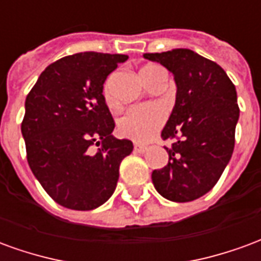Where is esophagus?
<instances>
[{
	"instance_id": "esophagus-1",
	"label": "esophagus",
	"mask_w": 261,
	"mask_h": 261,
	"mask_svg": "<svg viewBox=\"0 0 261 261\" xmlns=\"http://www.w3.org/2000/svg\"><path fill=\"white\" fill-rule=\"evenodd\" d=\"M134 151L138 153H144L145 151H147V147H145V145H142V144H136V145H134Z\"/></svg>"
}]
</instances>
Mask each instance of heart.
<instances>
[{"label":"heart","mask_w":261,"mask_h":261,"mask_svg":"<svg viewBox=\"0 0 261 261\" xmlns=\"http://www.w3.org/2000/svg\"><path fill=\"white\" fill-rule=\"evenodd\" d=\"M153 68H156V65L145 67L142 71H149ZM105 96L108 102L112 100L108 86L105 88ZM166 116H168L166 109L161 103H138L123 112L117 120V130L125 138L145 144L152 141L158 136V133L166 121Z\"/></svg>","instance_id":"heart-1"}]
</instances>
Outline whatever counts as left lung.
Wrapping results in <instances>:
<instances>
[{"mask_svg": "<svg viewBox=\"0 0 261 261\" xmlns=\"http://www.w3.org/2000/svg\"><path fill=\"white\" fill-rule=\"evenodd\" d=\"M144 57L169 69L177 86L175 108L161 134L175 142L165 148L168 165L152 172L153 186L170 201H193L217 185L233 152L239 119L235 85L217 63L189 48Z\"/></svg>", "mask_w": 261, "mask_h": 261, "instance_id": "obj_1", "label": "left lung"}]
</instances>
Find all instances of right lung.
I'll use <instances>...</instances> for the list:
<instances>
[{"label":"right lung","mask_w":261,"mask_h":261,"mask_svg":"<svg viewBox=\"0 0 261 261\" xmlns=\"http://www.w3.org/2000/svg\"><path fill=\"white\" fill-rule=\"evenodd\" d=\"M127 59L95 51L67 56L48 65L26 96L20 130L28 164L63 207L93 210L116 190L133 142L112 136L114 120L103 84Z\"/></svg>","instance_id":"1"}]
</instances>
